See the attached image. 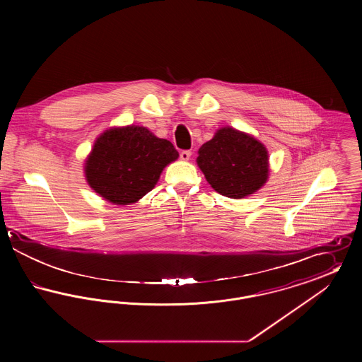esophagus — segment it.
<instances>
[{"mask_svg": "<svg viewBox=\"0 0 362 362\" xmlns=\"http://www.w3.org/2000/svg\"><path fill=\"white\" fill-rule=\"evenodd\" d=\"M189 156H191V152H189V151H182V152H180V158H182V160H185V161H187V160H189Z\"/></svg>", "mask_w": 362, "mask_h": 362, "instance_id": "34e87169", "label": "esophagus"}]
</instances>
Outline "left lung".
Returning a JSON list of instances; mask_svg holds the SVG:
<instances>
[{
  "label": "left lung",
  "instance_id": "8db88e82",
  "mask_svg": "<svg viewBox=\"0 0 362 362\" xmlns=\"http://www.w3.org/2000/svg\"><path fill=\"white\" fill-rule=\"evenodd\" d=\"M197 163L213 189L235 199L258 191L269 176L266 148L232 127L220 129L204 144Z\"/></svg>",
  "mask_w": 362,
  "mask_h": 362
}]
</instances>
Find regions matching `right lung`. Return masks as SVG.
I'll list each match as a JSON object with an SVG mask.
<instances>
[{
    "label": "right lung",
    "mask_w": 362,
    "mask_h": 362,
    "mask_svg": "<svg viewBox=\"0 0 362 362\" xmlns=\"http://www.w3.org/2000/svg\"><path fill=\"white\" fill-rule=\"evenodd\" d=\"M167 139L148 129H110L96 139L86 165L89 186L115 205H129L155 187L163 168L177 158Z\"/></svg>",
    "instance_id": "1"
}]
</instances>
